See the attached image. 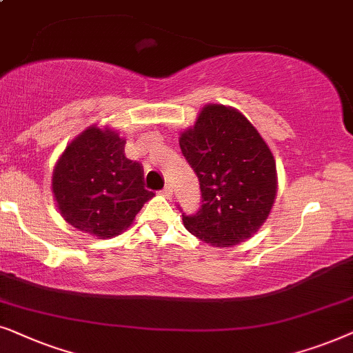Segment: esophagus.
Segmentation results:
<instances>
[{
  "label": "esophagus",
  "mask_w": 353,
  "mask_h": 353,
  "mask_svg": "<svg viewBox=\"0 0 353 353\" xmlns=\"http://www.w3.org/2000/svg\"><path fill=\"white\" fill-rule=\"evenodd\" d=\"M161 194L164 195V196H171L172 195V187L171 185H166V187H164V189L161 190Z\"/></svg>",
  "instance_id": "esophagus-1"
}]
</instances>
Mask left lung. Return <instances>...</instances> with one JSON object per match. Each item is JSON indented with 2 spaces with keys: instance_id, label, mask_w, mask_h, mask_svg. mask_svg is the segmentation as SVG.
<instances>
[{
  "instance_id": "8db88e82",
  "label": "left lung",
  "mask_w": 353,
  "mask_h": 353,
  "mask_svg": "<svg viewBox=\"0 0 353 353\" xmlns=\"http://www.w3.org/2000/svg\"><path fill=\"white\" fill-rule=\"evenodd\" d=\"M179 145L201 190L200 210L182 213L187 231L214 247L250 239L278 190L274 157L252 122L234 108L206 105Z\"/></svg>"
}]
</instances>
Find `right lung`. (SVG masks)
I'll return each mask as SVG.
<instances>
[{
    "label": "right lung",
    "mask_w": 353,
    "mask_h": 353,
    "mask_svg": "<svg viewBox=\"0 0 353 353\" xmlns=\"http://www.w3.org/2000/svg\"><path fill=\"white\" fill-rule=\"evenodd\" d=\"M125 140L92 125L75 137L53 171V194L70 225L97 239L128 229L154 195L145 189L142 164L125 158Z\"/></svg>",
    "instance_id": "1"
}]
</instances>
